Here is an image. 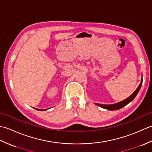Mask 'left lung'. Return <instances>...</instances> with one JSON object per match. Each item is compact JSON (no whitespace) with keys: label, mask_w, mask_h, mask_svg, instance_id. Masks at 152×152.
Masks as SVG:
<instances>
[{"label":"left lung","mask_w":152,"mask_h":152,"mask_svg":"<svg viewBox=\"0 0 152 152\" xmlns=\"http://www.w3.org/2000/svg\"><path fill=\"white\" fill-rule=\"evenodd\" d=\"M142 84V81L140 83L139 86H138L137 89L135 90V91L133 93V94H132L130 96H129L128 98H127L126 99L124 100V101H122L121 102L115 103V104H96L99 106H101V107H102L103 108L109 110H116L120 109L123 107H124L125 106L128 104L129 103L133 101V100L134 99L135 96H136L138 94V91H139V90L140 89Z\"/></svg>","instance_id":"left-lung-1"}]
</instances>
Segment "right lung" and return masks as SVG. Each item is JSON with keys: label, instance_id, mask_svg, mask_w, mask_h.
<instances>
[{"label": "right lung", "instance_id": "1", "mask_svg": "<svg viewBox=\"0 0 152 152\" xmlns=\"http://www.w3.org/2000/svg\"><path fill=\"white\" fill-rule=\"evenodd\" d=\"M37 110H40V111H42V110H40V109H37Z\"/></svg>", "mask_w": 152, "mask_h": 152}]
</instances>
